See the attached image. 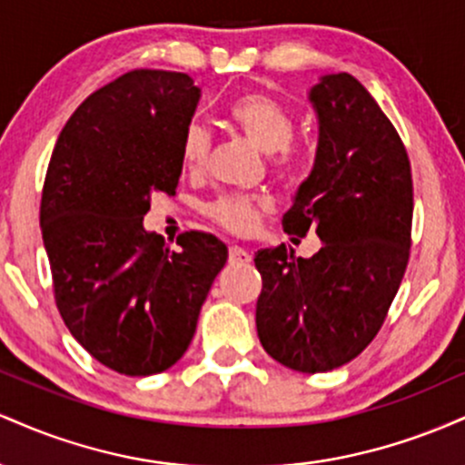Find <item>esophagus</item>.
Masks as SVG:
<instances>
[{
  "label": "esophagus",
  "mask_w": 465,
  "mask_h": 465,
  "mask_svg": "<svg viewBox=\"0 0 465 465\" xmlns=\"http://www.w3.org/2000/svg\"><path fill=\"white\" fill-rule=\"evenodd\" d=\"M229 262H232V264H249L251 262V253L242 247H232V249H229Z\"/></svg>",
  "instance_id": "obj_1"
}]
</instances>
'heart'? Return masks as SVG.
<instances>
[{"instance_id":"heart-1","label":"heart","mask_w":465,"mask_h":465,"mask_svg":"<svg viewBox=\"0 0 465 465\" xmlns=\"http://www.w3.org/2000/svg\"><path fill=\"white\" fill-rule=\"evenodd\" d=\"M227 120L238 133L247 137L258 151L273 157V165L280 170L297 163L292 135H295V115L280 100L262 92L238 95L227 106ZM210 133L199 122L185 126L181 135V163L188 173H201L210 157ZM266 212V203L253 196L225 194L205 207V214L233 233H249L258 225L260 216Z\"/></svg>"}]
</instances>
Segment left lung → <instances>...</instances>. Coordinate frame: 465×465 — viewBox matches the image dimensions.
Returning a JSON list of instances; mask_svg holds the SVG:
<instances>
[{"label": "left lung", "mask_w": 465, "mask_h": 465, "mask_svg": "<svg viewBox=\"0 0 465 465\" xmlns=\"http://www.w3.org/2000/svg\"><path fill=\"white\" fill-rule=\"evenodd\" d=\"M308 98L317 154L282 227L317 233L322 249L312 258L286 244L255 253V325L266 354L319 373L356 359L385 322L409 262L413 179L398 131L354 76H322Z\"/></svg>", "instance_id": "left-lung-1"}]
</instances>
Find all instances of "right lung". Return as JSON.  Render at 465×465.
<instances>
[{
    "mask_svg": "<svg viewBox=\"0 0 465 465\" xmlns=\"http://www.w3.org/2000/svg\"><path fill=\"white\" fill-rule=\"evenodd\" d=\"M199 98L188 74L133 69L74 111L47 165L41 233L56 308L74 339L124 376L165 371L185 354L227 262L212 233H181L170 251L143 229L154 192L177 190Z\"/></svg>",
    "mask_w": 465,
    "mask_h": 465,
    "instance_id": "right-lung-1",
    "label": "right lung"
}]
</instances>
